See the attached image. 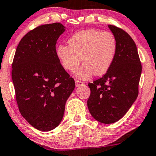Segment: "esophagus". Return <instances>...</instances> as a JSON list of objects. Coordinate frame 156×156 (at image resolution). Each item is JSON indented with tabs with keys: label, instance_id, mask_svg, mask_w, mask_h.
Wrapping results in <instances>:
<instances>
[{
	"label": "esophagus",
	"instance_id": "34e87169",
	"mask_svg": "<svg viewBox=\"0 0 156 156\" xmlns=\"http://www.w3.org/2000/svg\"><path fill=\"white\" fill-rule=\"evenodd\" d=\"M75 84H76V87H81V86H83V85H84V83L81 82V81L75 80Z\"/></svg>",
	"mask_w": 156,
	"mask_h": 156
}]
</instances>
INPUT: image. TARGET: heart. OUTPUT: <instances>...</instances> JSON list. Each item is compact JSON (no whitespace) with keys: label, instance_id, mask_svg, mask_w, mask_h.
Returning <instances> with one entry per match:
<instances>
[{"label":"heart","instance_id":"b5f03b06","mask_svg":"<svg viewBox=\"0 0 156 156\" xmlns=\"http://www.w3.org/2000/svg\"><path fill=\"white\" fill-rule=\"evenodd\" d=\"M68 45L60 44L56 48V56L64 69L73 72L81 62L83 65L76 73L82 80L94 74L101 76L112 66L116 52V41L108 32L87 30L78 32L68 40Z\"/></svg>","mask_w":156,"mask_h":156}]
</instances>
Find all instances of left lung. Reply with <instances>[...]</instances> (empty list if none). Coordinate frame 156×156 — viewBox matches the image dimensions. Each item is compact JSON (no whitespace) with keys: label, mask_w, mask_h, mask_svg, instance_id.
Returning <instances> with one entry per match:
<instances>
[{"label":"left lung","mask_w":156,"mask_h":156,"mask_svg":"<svg viewBox=\"0 0 156 156\" xmlns=\"http://www.w3.org/2000/svg\"><path fill=\"white\" fill-rule=\"evenodd\" d=\"M116 41V52L109 69L88 86L87 106L100 123H113L122 118L138 97L142 67L137 47L129 34L108 25Z\"/></svg>","instance_id":"8db88e82"}]
</instances>
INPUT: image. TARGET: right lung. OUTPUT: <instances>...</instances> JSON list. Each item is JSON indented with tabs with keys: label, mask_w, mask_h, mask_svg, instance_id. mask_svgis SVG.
<instances>
[{
	"label": "right lung",
	"mask_w": 156,
	"mask_h": 156,
	"mask_svg": "<svg viewBox=\"0 0 156 156\" xmlns=\"http://www.w3.org/2000/svg\"><path fill=\"white\" fill-rule=\"evenodd\" d=\"M65 28L55 23L30 31L19 42L12 62L19 111L39 131H50L60 123L66 101L75 87L56 56L57 40Z\"/></svg>",
	"instance_id": "right-lung-1"
}]
</instances>
